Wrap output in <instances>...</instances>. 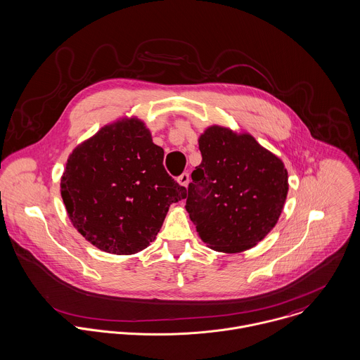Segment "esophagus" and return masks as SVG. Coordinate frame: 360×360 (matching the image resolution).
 Segmentation results:
<instances>
[{"instance_id": "34e87169", "label": "esophagus", "mask_w": 360, "mask_h": 360, "mask_svg": "<svg viewBox=\"0 0 360 360\" xmlns=\"http://www.w3.org/2000/svg\"><path fill=\"white\" fill-rule=\"evenodd\" d=\"M178 184L181 185V186H188V184H189V174L188 172H184L181 176H178Z\"/></svg>"}]
</instances>
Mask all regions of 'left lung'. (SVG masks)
I'll list each match as a JSON object with an SVG mask.
<instances>
[{"label":"left lung","mask_w":360,"mask_h":360,"mask_svg":"<svg viewBox=\"0 0 360 360\" xmlns=\"http://www.w3.org/2000/svg\"><path fill=\"white\" fill-rule=\"evenodd\" d=\"M199 148L186 210L200 239L222 253L252 249L283 213L289 188L283 160L250 134L221 125L205 129Z\"/></svg>","instance_id":"8db88e82"}]
</instances>
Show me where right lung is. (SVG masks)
Segmentation results:
<instances>
[{
  "instance_id": "add662e5",
  "label": "right lung",
  "mask_w": 360,
  "mask_h": 360,
  "mask_svg": "<svg viewBox=\"0 0 360 360\" xmlns=\"http://www.w3.org/2000/svg\"><path fill=\"white\" fill-rule=\"evenodd\" d=\"M164 150L138 117L120 118L77 144L61 176V198L76 231L120 256L146 249L172 203L188 196L162 165Z\"/></svg>"
}]
</instances>
